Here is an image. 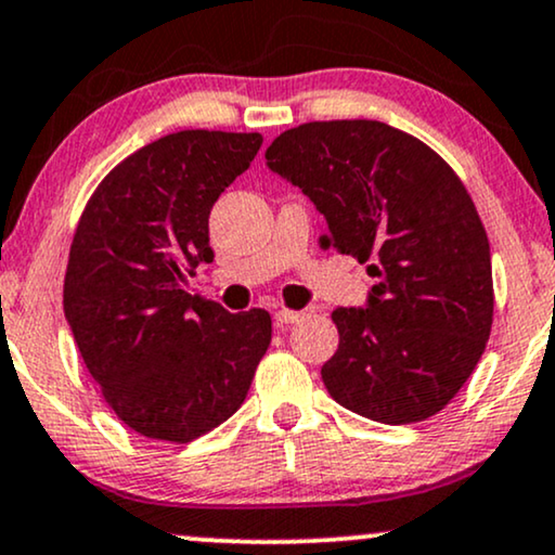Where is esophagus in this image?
<instances>
[{"label":"esophagus","instance_id":"esophagus-1","mask_svg":"<svg viewBox=\"0 0 555 555\" xmlns=\"http://www.w3.org/2000/svg\"><path fill=\"white\" fill-rule=\"evenodd\" d=\"M300 319H304V313H300V311H288V309L275 311L278 324H296V321H300Z\"/></svg>","mask_w":555,"mask_h":555}]
</instances>
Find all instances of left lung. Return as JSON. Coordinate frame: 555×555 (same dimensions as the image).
Returning a JSON list of instances; mask_svg holds the SVG:
<instances>
[{
	"instance_id": "left-lung-1",
	"label": "left lung",
	"mask_w": 555,
	"mask_h": 555,
	"mask_svg": "<svg viewBox=\"0 0 555 555\" xmlns=\"http://www.w3.org/2000/svg\"><path fill=\"white\" fill-rule=\"evenodd\" d=\"M264 159L324 214L321 244L375 262L365 309L332 311L339 347L321 367L326 391L383 424L442 412L494 319L489 238L466 184L427 143L380 120L304 122Z\"/></svg>"
}]
</instances>
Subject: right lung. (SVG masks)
Listing matches in <instances>:
<instances>
[{
    "label": "right lung",
    "mask_w": 555,
    "mask_h": 555,
    "mask_svg": "<svg viewBox=\"0 0 555 555\" xmlns=\"http://www.w3.org/2000/svg\"><path fill=\"white\" fill-rule=\"evenodd\" d=\"M259 146V133H169L122 159L79 218L66 321L102 399L143 437L190 442L229 420L270 347L267 311L188 293L214 259L210 208Z\"/></svg>",
    "instance_id": "obj_1"
}]
</instances>
